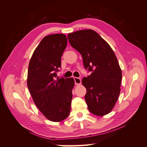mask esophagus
Here are the masks:
<instances>
[{
    "mask_svg": "<svg viewBox=\"0 0 147 147\" xmlns=\"http://www.w3.org/2000/svg\"><path fill=\"white\" fill-rule=\"evenodd\" d=\"M74 81H75V84H77V85H78V84H81L82 81H81V79L80 78L78 77H74Z\"/></svg>",
    "mask_w": 147,
    "mask_h": 147,
    "instance_id": "esophagus-1",
    "label": "esophagus"
}]
</instances>
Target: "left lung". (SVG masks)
Instances as JSON below:
<instances>
[{
  "instance_id": "obj_1",
  "label": "left lung",
  "mask_w": 147,
  "mask_h": 147,
  "mask_svg": "<svg viewBox=\"0 0 147 147\" xmlns=\"http://www.w3.org/2000/svg\"><path fill=\"white\" fill-rule=\"evenodd\" d=\"M69 43L82 56L85 69L91 72L82 79L84 98L90 112L97 116L108 114L120 92L121 70L113 50L95 31L85 29L67 35Z\"/></svg>"
}]
</instances>
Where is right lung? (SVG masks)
Listing matches in <instances>:
<instances>
[{
	"instance_id": "1",
	"label": "right lung",
	"mask_w": 147,
	"mask_h": 147,
	"mask_svg": "<svg viewBox=\"0 0 147 147\" xmlns=\"http://www.w3.org/2000/svg\"><path fill=\"white\" fill-rule=\"evenodd\" d=\"M67 43L64 34L47 35L35 50L29 64L27 84L31 96L44 116L54 122L69 116L72 99L74 78H59L56 74Z\"/></svg>"
}]
</instances>
